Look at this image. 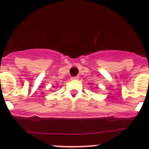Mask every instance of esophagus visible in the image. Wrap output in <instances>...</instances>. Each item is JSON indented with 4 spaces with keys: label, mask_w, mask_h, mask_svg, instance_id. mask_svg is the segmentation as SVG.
Masks as SVG:
<instances>
[{
    "label": "esophagus",
    "mask_w": 149,
    "mask_h": 149,
    "mask_svg": "<svg viewBox=\"0 0 149 149\" xmlns=\"http://www.w3.org/2000/svg\"><path fill=\"white\" fill-rule=\"evenodd\" d=\"M71 80H72V81H78L79 77L78 76H76V77H71Z\"/></svg>",
    "instance_id": "obj_1"
}]
</instances>
